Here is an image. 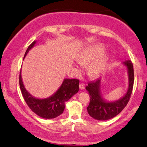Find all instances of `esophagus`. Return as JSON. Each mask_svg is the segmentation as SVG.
<instances>
[{
  "label": "esophagus",
  "mask_w": 147,
  "mask_h": 147,
  "mask_svg": "<svg viewBox=\"0 0 147 147\" xmlns=\"http://www.w3.org/2000/svg\"><path fill=\"white\" fill-rule=\"evenodd\" d=\"M79 87H80V90H84V88H85V84H83V83L80 84Z\"/></svg>",
  "instance_id": "1"
}]
</instances>
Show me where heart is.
<instances>
[{
    "label": "heart",
    "mask_w": 147,
    "mask_h": 147,
    "mask_svg": "<svg viewBox=\"0 0 147 147\" xmlns=\"http://www.w3.org/2000/svg\"><path fill=\"white\" fill-rule=\"evenodd\" d=\"M104 49H105L104 45L102 44L88 46L80 54V55L77 57V61L81 64L89 63L103 53ZM104 62H105V59L101 58L98 61L92 63L90 66L89 73L92 76H97L100 73Z\"/></svg>",
    "instance_id": "obj_1"
}]
</instances>
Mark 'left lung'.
<instances>
[{
    "instance_id": "obj_1",
    "label": "left lung",
    "mask_w": 147,
    "mask_h": 147,
    "mask_svg": "<svg viewBox=\"0 0 147 147\" xmlns=\"http://www.w3.org/2000/svg\"><path fill=\"white\" fill-rule=\"evenodd\" d=\"M126 65L128 72V87L126 93L116 101L109 102L102 96L100 86L101 78L89 82L86 90L89 92L90 102L87 107L89 115L97 120H107L115 117L125 108L129 101L134 84V69L130 60L122 63Z\"/></svg>"
}]
</instances>
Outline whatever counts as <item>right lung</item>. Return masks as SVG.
<instances>
[{
    "label": "right lung",
    "mask_w": 147,
    "mask_h": 147,
    "mask_svg": "<svg viewBox=\"0 0 147 147\" xmlns=\"http://www.w3.org/2000/svg\"><path fill=\"white\" fill-rule=\"evenodd\" d=\"M37 41H34L26 51L23 59L31 49L35 46ZM79 82L77 79H65L56 92L47 98L39 99L31 95L26 90L21 77V69L19 75V85L22 95L26 103L34 113L40 117L51 119L59 116L63 112L65 102L79 91Z\"/></svg>",
    "instance_id": "add662e5"
}]
</instances>
